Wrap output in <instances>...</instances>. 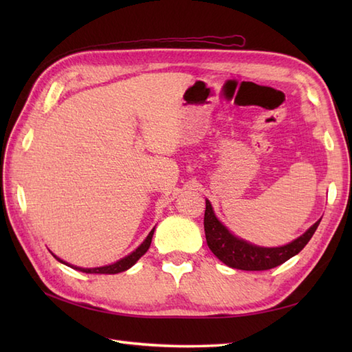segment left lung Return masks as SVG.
<instances>
[{
  "instance_id": "8db88e82",
  "label": "left lung",
  "mask_w": 352,
  "mask_h": 352,
  "mask_svg": "<svg viewBox=\"0 0 352 352\" xmlns=\"http://www.w3.org/2000/svg\"><path fill=\"white\" fill-rule=\"evenodd\" d=\"M316 221L305 231L304 234L296 237L283 246H258L243 239L234 236L223 223L216 218L210 201L206 199V213H204V231L208 248L218 257L222 263L230 267L242 269V271H267L275 266L283 265L294 256H296L305 245L309 243L311 236L319 226Z\"/></svg>"
}]
</instances>
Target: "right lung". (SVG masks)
<instances>
[{
	"instance_id": "add662e5",
	"label": "right lung",
	"mask_w": 352,
	"mask_h": 352,
	"mask_svg": "<svg viewBox=\"0 0 352 352\" xmlns=\"http://www.w3.org/2000/svg\"><path fill=\"white\" fill-rule=\"evenodd\" d=\"M154 230H155V228H153L151 231H149V234L146 236L145 241L142 242V243L138 246V248L134 250L131 254H129V256H125V257L121 258V260L115 261V263L106 265V266H100V267H80V266H74V265L66 263L65 260L58 258V257L56 256V254H52V252H51V254H52V256H54L58 261H60V263H63V265H66V266H69V267H72V269H77V271H80V272H86V274H119V272L126 271V269H130V267H131L134 263H136V261L148 251L149 245H151V241H153Z\"/></svg>"
}]
</instances>
